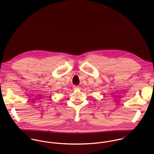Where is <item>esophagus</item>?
Returning <instances> with one entry per match:
<instances>
[{
	"mask_svg": "<svg viewBox=\"0 0 154 154\" xmlns=\"http://www.w3.org/2000/svg\"><path fill=\"white\" fill-rule=\"evenodd\" d=\"M73 88L74 89H79V86H77V85H73Z\"/></svg>",
	"mask_w": 154,
	"mask_h": 154,
	"instance_id": "obj_1",
	"label": "esophagus"
}]
</instances>
